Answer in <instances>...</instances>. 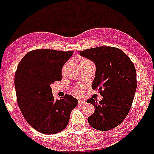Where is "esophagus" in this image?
Masks as SVG:
<instances>
[{
	"mask_svg": "<svg viewBox=\"0 0 154 154\" xmlns=\"http://www.w3.org/2000/svg\"><path fill=\"white\" fill-rule=\"evenodd\" d=\"M79 104H86V102L85 101H83V100H80L78 102Z\"/></svg>",
	"mask_w": 154,
	"mask_h": 154,
	"instance_id": "1",
	"label": "esophagus"
}]
</instances>
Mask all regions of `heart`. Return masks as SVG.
I'll list each match as a JSON object with an SVG mask.
<instances>
[{
	"label": "heart",
	"mask_w": 154,
	"mask_h": 154,
	"mask_svg": "<svg viewBox=\"0 0 154 154\" xmlns=\"http://www.w3.org/2000/svg\"><path fill=\"white\" fill-rule=\"evenodd\" d=\"M88 62H91L89 61L88 60H86V59H83V60H81L80 63H88ZM73 93L75 95H77V96H80L81 94L83 93V88H82V87H80V86H76V87H74L73 88Z\"/></svg>",
	"instance_id": "heart-1"
}]
</instances>
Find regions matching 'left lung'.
I'll return each instance as SVG.
<instances>
[{
    "instance_id": "obj_1",
    "label": "left lung",
    "mask_w": 154,
    "mask_h": 154,
    "mask_svg": "<svg viewBox=\"0 0 154 154\" xmlns=\"http://www.w3.org/2000/svg\"><path fill=\"white\" fill-rule=\"evenodd\" d=\"M79 52L95 63L92 88L98 90L103 96L99 102L92 98L87 100L95 108L88 121L99 131L114 129L124 121L132 104L137 88L134 63L116 47H98Z\"/></svg>"
}]
</instances>
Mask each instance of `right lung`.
<instances>
[{
  "label": "right lung",
  "mask_w": 154,
  "mask_h": 154,
  "mask_svg": "<svg viewBox=\"0 0 154 154\" xmlns=\"http://www.w3.org/2000/svg\"><path fill=\"white\" fill-rule=\"evenodd\" d=\"M73 51L35 50L26 54L15 72L17 100L25 119L42 134L60 132L69 124L77 99L66 94L54 99L51 85L62 79L61 70Z\"/></svg>",
  "instance_id": "right-lung-1"
}]
</instances>
